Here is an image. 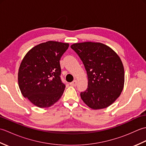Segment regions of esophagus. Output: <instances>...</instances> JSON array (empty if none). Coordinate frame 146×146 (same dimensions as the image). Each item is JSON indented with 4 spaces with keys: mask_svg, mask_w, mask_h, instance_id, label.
Instances as JSON below:
<instances>
[{
    "mask_svg": "<svg viewBox=\"0 0 146 146\" xmlns=\"http://www.w3.org/2000/svg\"><path fill=\"white\" fill-rule=\"evenodd\" d=\"M70 85H71V86H75L76 85H77V81L76 80H74V81H73L72 82H71L70 83Z\"/></svg>",
    "mask_w": 146,
    "mask_h": 146,
    "instance_id": "obj_1",
    "label": "esophagus"
}]
</instances>
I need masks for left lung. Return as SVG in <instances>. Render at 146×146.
<instances>
[{
  "instance_id": "obj_1",
  "label": "left lung",
  "mask_w": 146,
  "mask_h": 146,
  "mask_svg": "<svg viewBox=\"0 0 146 146\" xmlns=\"http://www.w3.org/2000/svg\"><path fill=\"white\" fill-rule=\"evenodd\" d=\"M71 48L83 61L88 75V88L80 94L82 100L93 110L109 107L124 86V68L119 56L101 42H77Z\"/></svg>"
}]
</instances>
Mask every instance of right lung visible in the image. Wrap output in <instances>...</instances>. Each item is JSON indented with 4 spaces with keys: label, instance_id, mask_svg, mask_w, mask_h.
Returning <instances> with one entry per match:
<instances>
[{
    "label": "right lung",
    "instance_id": "right-lung-1",
    "mask_svg": "<svg viewBox=\"0 0 146 146\" xmlns=\"http://www.w3.org/2000/svg\"><path fill=\"white\" fill-rule=\"evenodd\" d=\"M69 47L49 41L35 46L24 56L18 71L21 94L35 106L47 108L58 102L65 85L60 78V58Z\"/></svg>",
    "mask_w": 146,
    "mask_h": 146
}]
</instances>
